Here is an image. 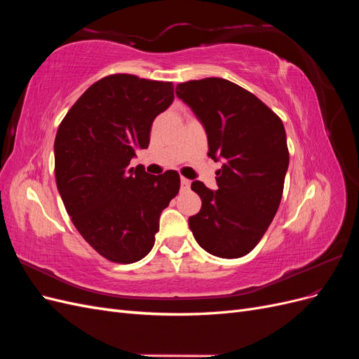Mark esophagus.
<instances>
[{
	"label": "esophagus",
	"mask_w": 359,
	"mask_h": 359,
	"mask_svg": "<svg viewBox=\"0 0 359 359\" xmlns=\"http://www.w3.org/2000/svg\"><path fill=\"white\" fill-rule=\"evenodd\" d=\"M190 180L187 178H181V190H189L190 189Z\"/></svg>",
	"instance_id": "34e87169"
}]
</instances>
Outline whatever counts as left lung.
Wrapping results in <instances>:
<instances>
[{"label": "left lung", "mask_w": 359, "mask_h": 359, "mask_svg": "<svg viewBox=\"0 0 359 359\" xmlns=\"http://www.w3.org/2000/svg\"><path fill=\"white\" fill-rule=\"evenodd\" d=\"M177 95L202 121L208 156L223 158L215 191L191 182L202 208L189 219L190 231L205 252L243 257L262 240L283 196L289 166L285 126L255 94L222 78L178 83Z\"/></svg>", "instance_id": "8db88e82"}]
</instances>
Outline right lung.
<instances>
[{
  "instance_id": "add662e5",
  "label": "right lung",
  "mask_w": 359,
  "mask_h": 359,
  "mask_svg": "<svg viewBox=\"0 0 359 359\" xmlns=\"http://www.w3.org/2000/svg\"><path fill=\"white\" fill-rule=\"evenodd\" d=\"M172 102V82L115 73L93 83L58 127L61 199L83 240L111 262L133 264L151 252L160 214L180 191L177 170L156 177L130 166Z\"/></svg>"
}]
</instances>
